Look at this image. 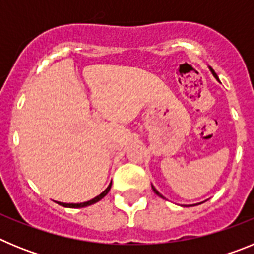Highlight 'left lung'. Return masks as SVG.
Returning <instances> with one entry per match:
<instances>
[{
    "instance_id": "left-lung-1",
    "label": "left lung",
    "mask_w": 254,
    "mask_h": 254,
    "mask_svg": "<svg viewBox=\"0 0 254 254\" xmlns=\"http://www.w3.org/2000/svg\"><path fill=\"white\" fill-rule=\"evenodd\" d=\"M210 69H211V72H212V75H214V76H215V78H216V80H219V78H217V75H216V73H215V71H214V69L211 68V67H210ZM151 187H152V190H154L155 193L158 194V196H160V197H161V198H164V197H163V196H161V194H160V193H159L158 190H156V188H155V187H154V186H151Z\"/></svg>"
}]
</instances>
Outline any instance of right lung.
<instances>
[{
  "instance_id": "add662e5",
  "label": "right lung",
  "mask_w": 254,
  "mask_h": 254,
  "mask_svg": "<svg viewBox=\"0 0 254 254\" xmlns=\"http://www.w3.org/2000/svg\"><path fill=\"white\" fill-rule=\"evenodd\" d=\"M111 187H112V182H111V185H109L107 187V190H103V192L99 194V196H96L95 198L90 199V201H86V202H82V203H64V202H58V203H60L61 206H64V207H86V206L93 205V203H95V202H98V201H100V199H102L103 197L107 196V193H108V192H109Z\"/></svg>"
}]
</instances>
